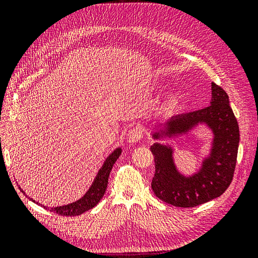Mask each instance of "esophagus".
Segmentation results:
<instances>
[{"instance_id": "34e87169", "label": "esophagus", "mask_w": 258, "mask_h": 258, "mask_svg": "<svg viewBox=\"0 0 258 258\" xmlns=\"http://www.w3.org/2000/svg\"><path fill=\"white\" fill-rule=\"evenodd\" d=\"M142 137L143 136H142V130L141 129L138 128V127L131 128L127 134V141L129 143H137L142 139Z\"/></svg>"}]
</instances>
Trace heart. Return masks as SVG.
I'll use <instances>...</instances> for the list:
<instances>
[{
  "mask_svg": "<svg viewBox=\"0 0 258 258\" xmlns=\"http://www.w3.org/2000/svg\"><path fill=\"white\" fill-rule=\"evenodd\" d=\"M183 103V95L179 90L171 92L167 98L166 106L169 111H176Z\"/></svg>",
  "mask_w": 258,
  "mask_h": 258,
  "instance_id": "b5f03b06",
  "label": "heart"
}]
</instances>
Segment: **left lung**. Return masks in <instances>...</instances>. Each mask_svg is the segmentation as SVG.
I'll list each match as a JSON object with an SVG mask.
<instances>
[{
	"label": "left lung",
	"instance_id": "8db88e82",
	"mask_svg": "<svg viewBox=\"0 0 258 258\" xmlns=\"http://www.w3.org/2000/svg\"><path fill=\"white\" fill-rule=\"evenodd\" d=\"M212 99L208 107L174 116L166 121V131L159 129L153 138H173L186 135L198 123H206L213 132L211 153L198 172L185 176L177 171L173 150L155 143L151 151L155 160L152 189L156 197L178 208H192L220 197L228 188L235 172L240 141L238 121L229 105L226 91L212 83Z\"/></svg>",
	"mask_w": 258,
	"mask_h": 258
}]
</instances>
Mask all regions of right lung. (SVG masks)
Here are the masks:
<instances>
[{
	"label": "right lung",
	"mask_w": 258,
	"mask_h": 258,
	"mask_svg": "<svg viewBox=\"0 0 258 258\" xmlns=\"http://www.w3.org/2000/svg\"><path fill=\"white\" fill-rule=\"evenodd\" d=\"M120 154H121V148L118 147L116 148L110 156H108V157L105 159L102 168L99 170V172L95 178V181H93L92 185L90 186V188L80 200H77L73 202V204H70L67 206L50 208L51 212H54L62 216H76V215H81L82 213L86 212V211H88L92 208H95L99 204V201L104 196V192L107 187L108 176H110L111 170L114 166V163L117 159L119 158ZM19 189L25 194V191H23L20 187ZM30 200L35 202L32 198H30ZM38 205L43 207L44 209H47V207H45L41 204Z\"/></svg>",
	"instance_id": "add662e5"
}]
</instances>
